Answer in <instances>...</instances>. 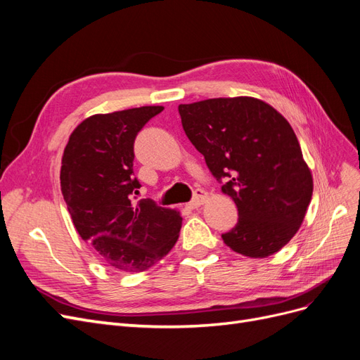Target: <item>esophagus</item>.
Returning <instances> with one entry per match:
<instances>
[{"mask_svg": "<svg viewBox=\"0 0 360 360\" xmlns=\"http://www.w3.org/2000/svg\"><path fill=\"white\" fill-rule=\"evenodd\" d=\"M207 198H209V195H207V192L198 189L197 192H195L193 200L191 202H188V207H189V209H198L200 205H202L207 201Z\"/></svg>", "mask_w": 360, "mask_h": 360, "instance_id": "34e87169", "label": "esophagus"}]
</instances>
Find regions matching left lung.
Here are the masks:
<instances>
[{"label":"left lung","instance_id":"obj_1","mask_svg":"<svg viewBox=\"0 0 360 360\" xmlns=\"http://www.w3.org/2000/svg\"><path fill=\"white\" fill-rule=\"evenodd\" d=\"M181 124L238 221L222 234L234 252L266 258L299 231L312 198V174L292 127L274 106L249 96L180 105Z\"/></svg>","mask_w":360,"mask_h":360}]
</instances>
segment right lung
Returning <instances> with one entry per match:
<instances>
[{"label":"right lung","mask_w":360,"mask_h":360,"mask_svg":"<svg viewBox=\"0 0 360 360\" xmlns=\"http://www.w3.org/2000/svg\"><path fill=\"white\" fill-rule=\"evenodd\" d=\"M163 106L94 114L75 127L61 159V192L76 231L106 266L139 274L179 240L181 216L151 201L134 204L138 132Z\"/></svg>","instance_id":"add662e5"}]
</instances>
